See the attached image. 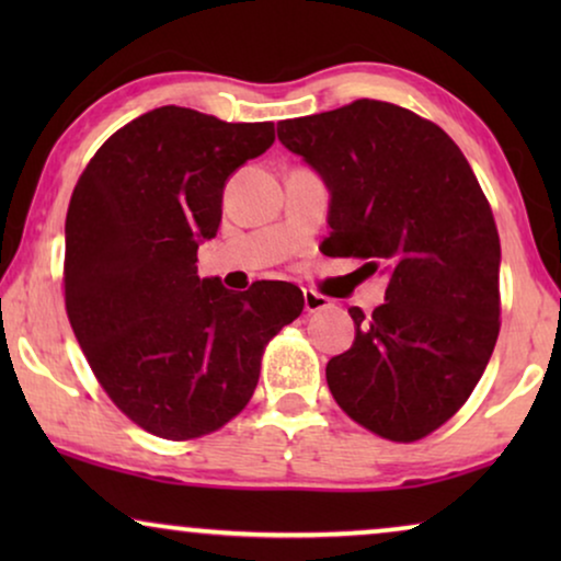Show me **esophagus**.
<instances>
[{"instance_id": "1", "label": "esophagus", "mask_w": 561, "mask_h": 561, "mask_svg": "<svg viewBox=\"0 0 561 561\" xmlns=\"http://www.w3.org/2000/svg\"><path fill=\"white\" fill-rule=\"evenodd\" d=\"M329 298L317 294V290H304V309L309 313H317V311H324L329 309Z\"/></svg>"}]
</instances>
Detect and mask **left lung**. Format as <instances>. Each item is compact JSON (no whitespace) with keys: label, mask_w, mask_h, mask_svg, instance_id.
I'll return each mask as SVG.
<instances>
[{"label":"left lung","mask_w":561,"mask_h":561,"mask_svg":"<svg viewBox=\"0 0 561 561\" xmlns=\"http://www.w3.org/2000/svg\"><path fill=\"white\" fill-rule=\"evenodd\" d=\"M278 140L327 181L329 257L388 273L386 304L350 313L357 334L327 382L352 421L416 442L462 409L501 332V240L455 140L403 106L357 99L278 122Z\"/></svg>","instance_id":"8db88e82"}]
</instances>
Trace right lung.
I'll list each match as a JSON object with an SVG mask.
<instances>
[{
  "label": "right lung",
  "mask_w": 561,
  "mask_h": 561,
  "mask_svg": "<svg viewBox=\"0 0 561 561\" xmlns=\"http://www.w3.org/2000/svg\"><path fill=\"white\" fill-rule=\"evenodd\" d=\"M273 140V122L160 106L117 129L73 188L68 321L112 403L160 439H198L232 421L255 393L267 342L304 311L294 283L232 294L196 273L227 179Z\"/></svg>",
  "instance_id": "right-lung-1"
}]
</instances>
